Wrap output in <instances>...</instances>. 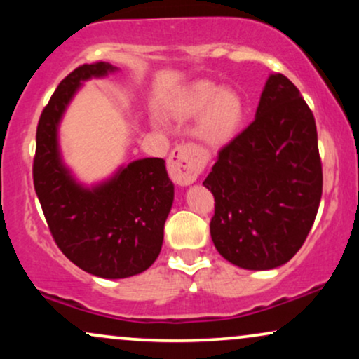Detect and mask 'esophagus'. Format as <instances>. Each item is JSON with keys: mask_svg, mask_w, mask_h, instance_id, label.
I'll use <instances>...</instances> for the list:
<instances>
[{"mask_svg": "<svg viewBox=\"0 0 359 359\" xmlns=\"http://www.w3.org/2000/svg\"><path fill=\"white\" fill-rule=\"evenodd\" d=\"M204 158L191 143H180L168 156V175L177 185H189L203 172Z\"/></svg>", "mask_w": 359, "mask_h": 359, "instance_id": "esophagus-1", "label": "esophagus"}]
</instances>
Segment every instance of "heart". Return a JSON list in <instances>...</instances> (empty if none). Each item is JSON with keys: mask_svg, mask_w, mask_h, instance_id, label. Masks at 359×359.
Wrapping results in <instances>:
<instances>
[{"mask_svg": "<svg viewBox=\"0 0 359 359\" xmlns=\"http://www.w3.org/2000/svg\"><path fill=\"white\" fill-rule=\"evenodd\" d=\"M174 113L182 119L196 118V137L205 147L221 148L240 133L245 121V101L236 90L221 89L211 81H197L175 101Z\"/></svg>", "mask_w": 359, "mask_h": 359, "instance_id": "obj_1", "label": "heart"}]
</instances>
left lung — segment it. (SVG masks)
Returning <instances> with one entry per match:
<instances>
[{"label":"left lung","instance_id":"left-lung-1","mask_svg":"<svg viewBox=\"0 0 359 359\" xmlns=\"http://www.w3.org/2000/svg\"><path fill=\"white\" fill-rule=\"evenodd\" d=\"M214 196L211 238L221 257L270 270L300 250L323 196V163L311 108L294 82L273 74L257 116L217 154L203 182Z\"/></svg>","mask_w":359,"mask_h":359}]
</instances>
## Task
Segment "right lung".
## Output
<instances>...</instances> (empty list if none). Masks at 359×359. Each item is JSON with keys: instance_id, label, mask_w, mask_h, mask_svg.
<instances>
[{"instance_id": "add662e5", "label": "right lung", "mask_w": 359, "mask_h": 359, "mask_svg": "<svg viewBox=\"0 0 359 359\" xmlns=\"http://www.w3.org/2000/svg\"><path fill=\"white\" fill-rule=\"evenodd\" d=\"M111 71L106 62L79 65L52 94L36 126L34 185L62 253L90 275L126 278L145 271L162 250L174 203L165 160H137L108 182L84 189L62 165L57 147V126L81 81Z\"/></svg>"}]
</instances>
